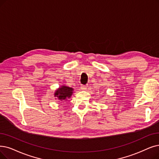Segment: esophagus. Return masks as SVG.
Instances as JSON below:
<instances>
[{
  "mask_svg": "<svg viewBox=\"0 0 159 159\" xmlns=\"http://www.w3.org/2000/svg\"><path fill=\"white\" fill-rule=\"evenodd\" d=\"M87 87H88L87 85H81V89L82 90H86Z\"/></svg>",
  "mask_w": 159,
  "mask_h": 159,
  "instance_id": "1",
  "label": "esophagus"
}]
</instances>
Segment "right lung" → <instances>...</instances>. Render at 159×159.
Segmentation results:
<instances>
[{
  "label": "right lung",
  "mask_w": 159,
  "mask_h": 159,
  "mask_svg": "<svg viewBox=\"0 0 159 159\" xmlns=\"http://www.w3.org/2000/svg\"><path fill=\"white\" fill-rule=\"evenodd\" d=\"M73 88L67 86L62 85L58 89H57L54 93L55 97L60 100H66L72 96L73 94Z\"/></svg>",
  "instance_id": "1"
}]
</instances>
